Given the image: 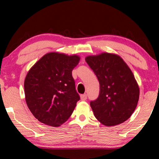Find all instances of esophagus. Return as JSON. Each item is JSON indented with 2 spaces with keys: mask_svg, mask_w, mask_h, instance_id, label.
<instances>
[{
  "mask_svg": "<svg viewBox=\"0 0 159 159\" xmlns=\"http://www.w3.org/2000/svg\"><path fill=\"white\" fill-rule=\"evenodd\" d=\"M80 99H81L82 101H85L87 99V95L86 94H83V95H80Z\"/></svg>",
  "mask_w": 159,
  "mask_h": 159,
  "instance_id": "1",
  "label": "esophagus"
}]
</instances>
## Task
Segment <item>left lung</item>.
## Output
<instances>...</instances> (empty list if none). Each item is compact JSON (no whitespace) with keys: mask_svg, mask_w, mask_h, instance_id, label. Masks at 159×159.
<instances>
[{"mask_svg":"<svg viewBox=\"0 0 159 159\" xmlns=\"http://www.w3.org/2000/svg\"><path fill=\"white\" fill-rule=\"evenodd\" d=\"M85 61L99 83V95L90 107L102 124L114 126L131 116L139 97V88L133 72L116 54L102 52L90 55Z\"/></svg>","mask_w":159,"mask_h":159,"instance_id":"8db88e82","label":"left lung"}]
</instances>
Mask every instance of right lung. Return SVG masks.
I'll return each mask as SVG.
<instances>
[{"label":"right lung","instance_id":"right-lung-1","mask_svg":"<svg viewBox=\"0 0 159 159\" xmlns=\"http://www.w3.org/2000/svg\"><path fill=\"white\" fill-rule=\"evenodd\" d=\"M79 55L51 52L35 63L25 80L26 104L34 117L59 127L71 116L80 99L72 77Z\"/></svg>","mask_w":159,"mask_h":159}]
</instances>
